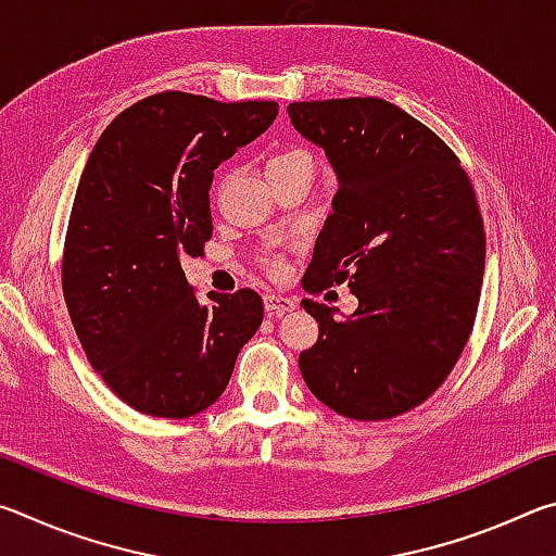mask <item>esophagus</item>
Segmentation results:
<instances>
[{"label": "esophagus", "instance_id": "esophagus-1", "mask_svg": "<svg viewBox=\"0 0 556 556\" xmlns=\"http://www.w3.org/2000/svg\"><path fill=\"white\" fill-rule=\"evenodd\" d=\"M265 308H267V314H269L271 318H279V316H285V314H289V312H294L296 304H294V299H289V296L267 294V296H265Z\"/></svg>", "mask_w": 556, "mask_h": 556}]
</instances>
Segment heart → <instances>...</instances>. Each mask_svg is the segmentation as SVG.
<instances>
[{
  "label": "heart",
  "instance_id": "1",
  "mask_svg": "<svg viewBox=\"0 0 556 556\" xmlns=\"http://www.w3.org/2000/svg\"><path fill=\"white\" fill-rule=\"evenodd\" d=\"M285 164H308V162H306V156L301 154V152H285V154H279V156L271 159L267 168H271V166H285ZM271 269L279 271V269H281L279 262H275V265H271Z\"/></svg>",
  "mask_w": 556,
  "mask_h": 556
}]
</instances>
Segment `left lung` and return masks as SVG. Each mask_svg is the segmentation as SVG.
Returning <instances> with one entry per match:
<instances>
[{
	"instance_id": "1",
	"label": "left lung",
	"mask_w": 556,
	"mask_h": 556,
	"mask_svg": "<svg viewBox=\"0 0 556 556\" xmlns=\"http://www.w3.org/2000/svg\"><path fill=\"white\" fill-rule=\"evenodd\" d=\"M287 112L338 178L301 285L348 281L357 299L343 318L301 301L318 341L299 370L343 417H397L446 380L476 321L485 232L473 186L434 131L388 100L291 102Z\"/></svg>"
}]
</instances>
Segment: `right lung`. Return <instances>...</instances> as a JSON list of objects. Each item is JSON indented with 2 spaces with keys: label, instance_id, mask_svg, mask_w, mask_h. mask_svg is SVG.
Returning a JSON list of instances; mask_svg holds the SVG:
<instances>
[{
  "label": "right lung",
  "instance_id": "1",
  "mask_svg": "<svg viewBox=\"0 0 556 556\" xmlns=\"http://www.w3.org/2000/svg\"><path fill=\"white\" fill-rule=\"evenodd\" d=\"M277 117V102L156 92L102 131L75 191L63 296L83 351L122 402L193 417L228 388L262 324L257 291L193 296L181 257L211 240L213 172Z\"/></svg>",
  "mask_w": 556,
  "mask_h": 556
}]
</instances>
